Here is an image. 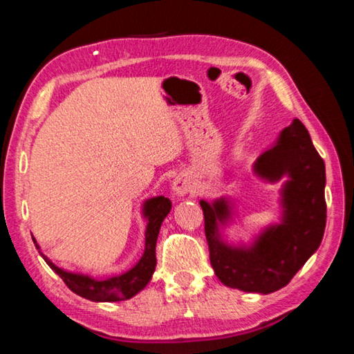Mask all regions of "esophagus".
Listing matches in <instances>:
<instances>
[{"instance_id": "1", "label": "esophagus", "mask_w": 354, "mask_h": 354, "mask_svg": "<svg viewBox=\"0 0 354 354\" xmlns=\"http://www.w3.org/2000/svg\"><path fill=\"white\" fill-rule=\"evenodd\" d=\"M194 190H195V184L192 181V178L187 175H179L175 178V181H173V192H175L178 196L192 194Z\"/></svg>"}]
</instances>
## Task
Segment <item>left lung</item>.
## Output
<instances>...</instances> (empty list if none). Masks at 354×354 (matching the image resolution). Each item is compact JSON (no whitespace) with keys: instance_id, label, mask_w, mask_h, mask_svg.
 <instances>
[{"instance_id":"1","label":"left lung","mask_w":354,"mask_h":354,"mask_svg":"<svg viewBox=\"0 0 354 354\" xmlns=\"http://www.w3.org/2000/svg\"><path fill=\"white\" fill-rule=\"evenodd\" d=\"M254 171L268 181L289 176L283 189V221L270 226L250 248L223 242L218 225L230 218L223 198L212 205L200 201L211 266L227 287L243 292L272 293L290 283L320 247L326 226L325 162L308 129L295 118L283 129L277 145L257 158Z\"/></svg>"}]
</instances>
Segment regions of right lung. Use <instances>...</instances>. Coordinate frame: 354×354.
<instances>
[{
    "mask_svg": "<svg viewBox=\"0 0 354 354\" xmlns=\"http://www.w3.org/2000/svg\"><path fill=\"white\" fill-rule=\"evenodd\" d=\"M171 209V201L165 196H156V198L147 200L143 205V215L147 218V231H145V251L140 261L128 270L127 273L118 274V277L95 279L86 274H77L65 272L62 268L56 267L45 254H41L45 262L62 278L65 286L71 292L82 298L91 299V301H122V299L133 298L139 293L151 279L156 268V241L162 225L164 218ZM35 248H39L35 239H32Z\"/></svg>",
    "mask_w": 354,
    "mask_h": 354,
    "instance_id": "right-lung-1",
    "label": "right lung"
}]
</instances>
